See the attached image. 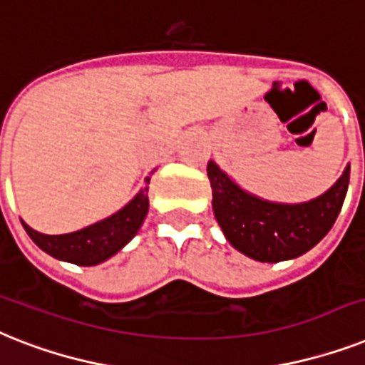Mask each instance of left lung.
<instances>
[{
	"mask_svg": "<svg viewBox=\"0 0 365 365\" xmlns=\"http://www.w3.org/2000/svg\"><path fill=\"white\" fill-rule=\"evenodd\" d=\"M351 168L322 197L304 204L266 202L242 191L213 161L208 178L213 213L230 244L260 262H281L315 247L334 227L349 187Z\"/></svg>",
	"mask_w": 365,
	"mask_h": 365,
	"instance_id": "1",
	"label": "left lung"
}]
</instances>
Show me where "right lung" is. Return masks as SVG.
Segmentation results:
<instances>
[{
	"label": "right lung",
	"mask_w": 365,
	"mask_h": 365,
	"mask_svg": "<svg viewBox=\"0 0 365 365\" xmlns=\"http://www.w3.org/2000/svg\"><path fill=\"white\" fill-rule=\"evenodd\" d=\"M146 182L150 183V178H146ZM148 208H150L148 187H144L125 208L114 213L112 217L76 232L50 236V234L37 232L26 223L22 225L29 238L56 259L78 266H93L110 259L112 255L118 253L123 245L135 238V234L138 232L142 221L146 217Z\"/></svg>",
	"instance_id": "add662e5"
}]
</instances>
